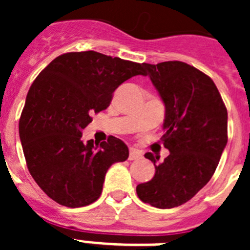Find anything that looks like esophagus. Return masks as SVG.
Returning a JSON list of instances; mask_svg holds the SVG:
<instances>
[{"instance_id": "obj_1", "label": "esophagus", "mask_w": 250, "mask_h": 250, "mask_svg": "<svg viewBox=\"0 0 250 250\" xmlns=\"http://www.w3.org/2000/svg\"><path fill=\"white\" fill-rule=\"evenodd\" d=\"M141 158V151L138 149H134L131 147L130 149V155H129V160H136V159H140Z\"/></svg>"}]
</instances>
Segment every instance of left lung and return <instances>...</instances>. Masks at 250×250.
<instances>
[{
	"label": "left lung",
	"instance_id": "8db88e82",
	"mask_svg": "<svg viewBox=\"0 0 250 250\" xmlns=\"http://www.w3.org/2000/svg\"><path fill=\"white\" fill-rule=\"evenodd\" d=\"M165 105V134L170 151L163 163L146 152L155 175L136 187L139 199L159 209L190 200L208 184L228 143V111L210 77L182 61L143 63Z\"/></svg>",
	"mask_w": 250,
	"mask_h": 250
}]
</instances>
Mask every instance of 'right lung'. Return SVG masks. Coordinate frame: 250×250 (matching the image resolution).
Masks as SVG:
<instances>
[{"mask_svg":"<svg viewBox=\"0 0 250 250\" xmlns=\"http://www.w3.org/2000/svg\"><path fill=\"white\" fill-rule=\"evenodd\" d=\"M143 63L96 52L52 60L31 85L19 123L28 171L51 199L67 208L96 202L106 171L129 158L124 141L81 140L91 115L105 110L124 81L145 75Z\"/></svg>","mask_w":250,"mask_h":250,"instance_id":"obj_1","label":"right lung"}]
</instances>
